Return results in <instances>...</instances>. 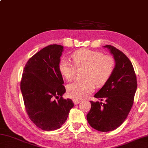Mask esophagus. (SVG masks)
<instances>
[{
  "instance_id": "34e87169",
  "label": "esophagus",
  "mask_w": 148,
  "mask_h": 148,
  "mask_svg": "<svg viewBox=\"0 0 148 148\" xmlns=\"http://www.w3.org/2000/svg\"><path fill=\"white\" fill-rule=\"evenodd\" d=\"M80 101H80L79 100H77V99H74V100H73V102H74L75 105L78 104Z\"/></svg>"
}]
</instances>
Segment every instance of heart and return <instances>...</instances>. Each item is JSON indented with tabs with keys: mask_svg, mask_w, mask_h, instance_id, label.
Wrapping results in <instances>:
<instances>
[{
	"mask_svg": "<svg viewBox=\"0 0 148 148\" xmlns=\"http://www.w3.org/2000/svg\"><path fill=\"white\" fill-rule=\"evenodd\" d=\"M72 61L77 68L85 67L82 82H74L67 87L68 95L74 99H83L95 90V85L100 87L104 85L113 72L115 67L114 58L103 55L98 51L80 49L72 54ZM59 69L63 77L71 81L76 74V67L68 60H61Z\"/></svg>",
	"mask_w": 148,
	"mask_h": 148,
	"instance_id": "obj_1",
	"label": "heart"
}]
</instances>
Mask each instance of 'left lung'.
Returning <instances> with one entry per match:
<instances>
[{
    "label": "left lung",
    "instance_id": "left-lung-1",
    "mask_svg": "<svg viewBox=\"0 0 148 148\" xmlns=\"http://www.w3.org/2000/svg\"><path fill=\"white\" fill-rule=\"evenodd\" d=\"M104 47L113 56L114 70L94 96L106 102L90 101L91 109L87 119L92 128L107 132L116 130L127 119L133 104L137 82L132 63L127 56L111 45Z\"/></svg>",
    "mask_w": 148,
    "mask_h": 148
}]
</instances>
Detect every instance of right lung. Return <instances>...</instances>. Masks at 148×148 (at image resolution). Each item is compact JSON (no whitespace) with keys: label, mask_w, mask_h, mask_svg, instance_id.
Masks as SVG:
<instances>
[{"label":"right lung","mask_w":148,"mask_h":148,"mask_svg":"<svg viewBox=\"0 0 148 148\" xmlns=\"http://www.w3.org/2000/svg\"><path fill=\"white\" fill-rule=\"evenodd\" d=\"M63 51V47L59 45L42 48L28 61L21 79L26 112L34 124L44 131L60 128L74 106L71 99L63 98L66 89L59 69Z\"/></svg>","instance_id":"add662e5"}]
</instances>
